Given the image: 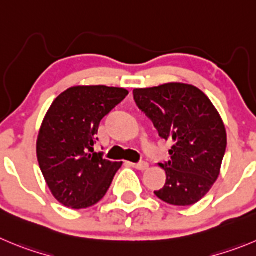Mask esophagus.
I'll list each match as a JSON object with an SVG mask.
<instances>
[{
    "mask_svg": "<svg viewBox=\"0 0 256 256\" xmlns=\"http://www.w3.org/2000/svg\"><path fill=\"white\" fill-rule=\"evenodd\" d=\"M131 166L138 169V170H146L149 168V164L146 162H142V163H131Z\"/></svg>",
    "mask_w": 256,
    "mask_h": 256,
    "instance_id": "34e87169",
    "label": "esophagus"
}]
</instances>
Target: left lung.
I'll return each mask as SVG.
<instances>
[{"label": "left lung", "mask_w": 256, "mask_h": 256, "mask_svg": "<svg viewBox=\"0 0 256 256\" xmlns=\"http://www.w3.org/2000/svg\"><path fill=\"white\" fill-rule=\"evenodd\" d=\"M134 100L152 121L159 136L173 142L172 160L162 164L164 187L158 198L173 206H190L217 180L228 145L225 124L211 100L186 83L134 90Z\"/></svg>", "instance_id": "8db88e82"}]
</instances>
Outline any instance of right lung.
<instances>
[{
	"instance_id": "add662e5",
	"label": "right lung",
	"mask_w": 256,
	"mask_h": 256,
	"mask_svg": "<svg viewBox=\"0 0 256 256\" xmlns=\"http://www.w3.org/2000/svg\"><path fill=\"white\" fill-rule=\"evenodd\" d=\"M128 90L107 86H76L54 100L36 142L39 166L52 194L63 206L87 208L102 200L122 162L93 152L101 120Z\"/></svg>"
}]
</instances>
